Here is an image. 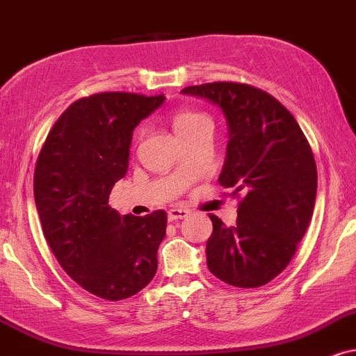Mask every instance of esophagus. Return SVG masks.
Listing matches in <instances>:
<instances>
[{"label":"esophagus","mask_w":356,"mask_h":356,"mask_svg":"<svg viewBox=\"0 0 356 356\" xmlns=\"http://www.w3.org/2000/svg\"><path fill=\"white\" fill-rule=\"evenodd\" d=\"M189 216V211H186V209H170L169 212H167V219L170 222L174 220H181V219H186V217Z\"/></svg>","instance_id":"34e87169"}]
</instances>
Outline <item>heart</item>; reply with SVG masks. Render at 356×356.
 Wrapping results in <instances>:
<instances>
[{"label":"heart","mask_w":356,"mask_h":356,"mask_svg":"<svg viewBox=\"0 0 356 356\" xmlns=\"http://www.w3.org/2000/svg\"><path fill=\"white\" fill-rule=\"evenodd\" d=\"M174 129L179 137L189 134V132L200 129L204 126H212L211 118L207 114L200 113L195 109H181L174 114L172 118Z\"/></svg>","instance_id":"1"}]
</instances>
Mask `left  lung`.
I'll list each match as a JSON object with an SVG mask.
<instances>
[{
    "label": "left lung",
    "mask_w": 356,
    "mask_h": 356,
    "mask_svg": "<svg viewBox=\"0 0 356 356\" xmlns=\"http://www.w3.org/2000/svg\"><path fill=\"white\" fill-rule=\"evenodd\" d=\"M182 92L212 101L229 124L219 182L234 189L238 216L232 227L209 216V270L229 285L262 286L285 270L314 216V152L292 113L262 89L217 81Z\"/></svg>",
    "instance_id": "left-lung-1"
}]
</instances>
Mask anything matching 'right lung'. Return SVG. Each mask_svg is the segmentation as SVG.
Wrapping results in <instances>:
<instances>
[{"label":"right lung","instance_id":"1","mask_svg":"<svg viewBox=\"0 0 356 356\" xmlns=\"http://www.w3.org/2000/svg\"><path fill=\"white\" fill-rule=\"evenodd\" d=\"M164 94L97 92L74 101L51 127L34 167V202L63 270L96 297L118 302L157 272L167 213L121 216L109 195L129 165L132 131Z\"/></svg>","mask_w":356,"mask_h":356}]
</instances>
